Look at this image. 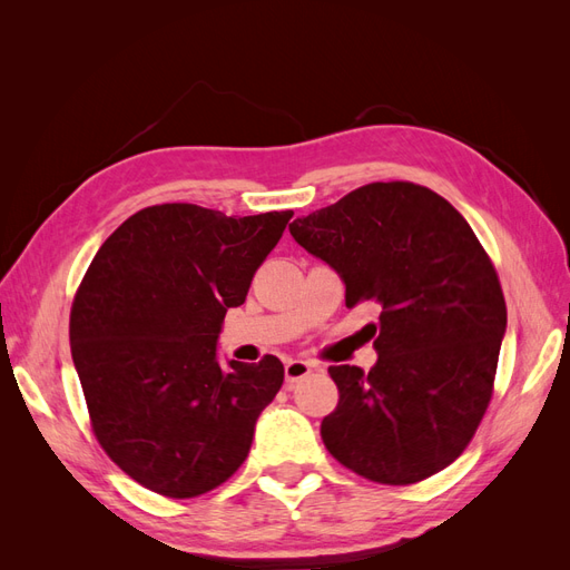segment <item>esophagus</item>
<instances>
[{"label": "esophagus", "instance_id": "esophagus-1", "mask_svg": "<svg viewBox=\"0 0 570 570\" xmlns=\"http://www.w3.org/2000/svg\"><path fill=\"white\" fill-rule=\"evenodd\" d=\"M312 364H308V361H302V358H287L285 361V381L287 383H297V381H302L304 375H308L312 373Z\"/></svg>", "mask_w": 570, "mask_h": 570}]
</instances>
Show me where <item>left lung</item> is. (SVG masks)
<instances>
[{
  "label": "left lung",
  "mask_w": 570,
  "mask_h": 570,
  "mask_svg": "<svg viewBox=\"0 0 570 570\" xmlns=\"http://www.w3.org/2000/svg\"><path fill=\"white\" fill-rule=\"evenodd\" d=\"M289 233L340 273L350 308H381L377 364L327 368L340 402L321 423L325 450L383 485L440 473L494 392L507 302L492 258L450 202L406 180L358 187Z\"/></svg>",
  "instance_id": "obj_1"
}]
</instances>
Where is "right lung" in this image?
I'll use <instances>...</instances> for the list:
<instances>
[{
    "label": "right lung",
    "mask_w": 570,
    "mask_h": 570,
    "mask_svg": "<svg viewBox=\"0 0 570 570\" xmlns=\"http://www.w3.org/2000/svg\"><path fill=\"white\" fill-rule=\"evenodd\" d=\"M289 218L147 206L120 223L82 275L68 337L90 425L142 488L199 497L247 459L285 371L271 354L223 368L216 340Z\"/></svg>",
    "instance_id": "1"
}]
</instances>
